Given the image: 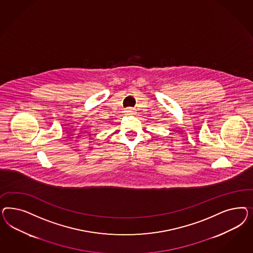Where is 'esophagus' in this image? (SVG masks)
<instances>
[{"instance_id":"esophagus-1","label":"esophagus","mask_w":253,"mask_h":253,"mask_svg":"<svg viewBox=\"0 0 253 253\" xmlns=\"http://www.w3.org/2000/svg\"><path fill=\"white\" fill-rule=\"evenodd\" d=\"M125 112L128 113V114H132V113L134 112V109H133L132 107H127V108L125 109Z\"/></svg>"}]
</instances>
